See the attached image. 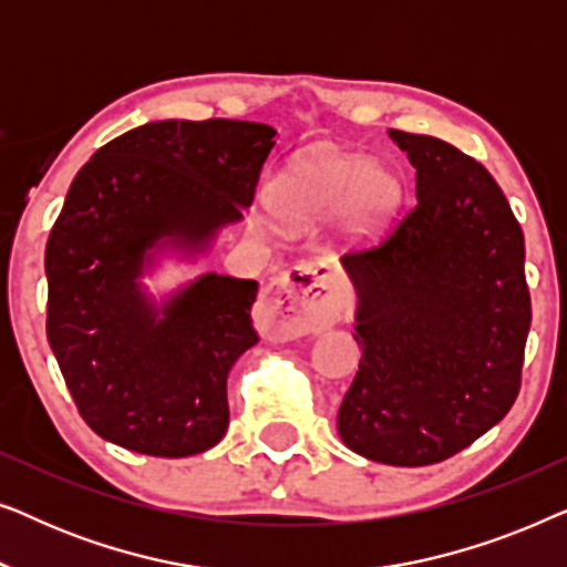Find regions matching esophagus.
<instances>
[{
  "label": "esophagus",
  "instance_id": "34e87169",
  "mask_svg": "<svg viewBox=\"0 0 567 567\" xmlns=\"http://www.w3.org/2000/svg\"><path fill=\"white\" fill-rule=\"evenodd\" d=\"M343 312V297L320 266L305 262L274 278L262 291L258 322L270 338H299L328 328Z\"/></svg>",
  "mask_w": 567,
  "mask_h": 567
}]
</instances>
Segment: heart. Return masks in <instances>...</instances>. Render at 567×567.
Returning <instances> with one entry per match:
<instances>
[{
  "label": "heart",
  "instance_id": "b5f03b06",
  "mask_svg": "<svg viewBox=\"0 0 567 567\" xmlns=\"http://www.w3.org/2000/svg\"><path fill=\"white\" fill-rule=\"evenodd\" d=\"M402 200L400 177L361 154L320 152L276 177L274 212L289 224H315L340 216L353 237H377Z\"/></svg>",
  "mask_w": 567,
  "mask_h": 567
}]
</instances>
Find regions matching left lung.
I'll use <instances>...</instances> for the list:
<instances>
[{
    "label": "left lung",
    "instance_id": "left-lung-1",
    "mask_svg": "<svg viewBox=\"0 0 567 567\" xmlns=\"http://www.w3.org/2000/svg\"><path fill=\"white\" fill-rule=\"evenodd\" d=\"M390 138L415 167L417 204L382 243L340 258L363 353L338 433L371 462L423 467L514 405L532 301L524 231L493 175L441 138Z\"/></svg>",
    "mask_w": 567,
    "mask_h": 567
}]
</instances>
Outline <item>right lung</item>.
<instances>
[{
  "mask_svg": "<svg viewBox=\"0 0 567 567\" xmlns=\"http://www.w3.org/2000/svg\"><path fill=\"white\" fill-rule=\"evenodd\" d=\"M274 138L252 121H154L76 173L45 245V336L97 436L177 460L227 433L229 369L258 343V281L204 274L157 301L142 278L243 221Z\"/></svg>",
  "mask_w": 567,
  "mask_h": 567,
  "instance_id": "add662e5",
  "label": "right lung"
}]
</instances>
